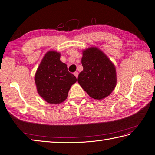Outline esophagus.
Here are the masks:
<instances>
[{"instance_id":"obj_1","label":"esophagus","mask_w":155,"mask_h":155,"mask_svg":"<svg viewBox=\"0 0 155 155\" xmlns=\"http://www.w3.org/2000/svg\"><path fill=\"white\" fill-rule=\"evenodd\" d=\"M74 76L76 77V78H78V72H75L74 73Z\"/></svg>"}]
</instances>
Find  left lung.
<instances>
[{
  "label": "left lung",
  "mask_w": 155,
  "mask_h": 155,
  "mask_svg": "<svg viewBox=\"0 0 155 155\" xmlns=\"http://www.w3.org/2000/svg\"><path fill=\"white\" fill-rule=\"evenodd\" d=\"M83 71L78 81L88 94L96 100H102L114 89L116 72L114 64L101 50L91 47L83 51Z\"/></svg>",
  "instance_id": "8db88e82"
}]
</instances>
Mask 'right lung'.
<instances>
[{"label": "right lung", "mask_w": 155, "mask_h": 155, "mask_svg": "<svg viewBox=\"0 0 155 155\" xmlns=\"http://www.w3.org/2000/svg\"><path fill=\"white\" fill-rule=\"evenodd\" d=\"M61 54L49 51L42 59L35 75L37 92L49 104H58L67 99L70 87L76 82L67 66L60 61Z\"/></svg>", "instance_id": "1"}]
</instances>
